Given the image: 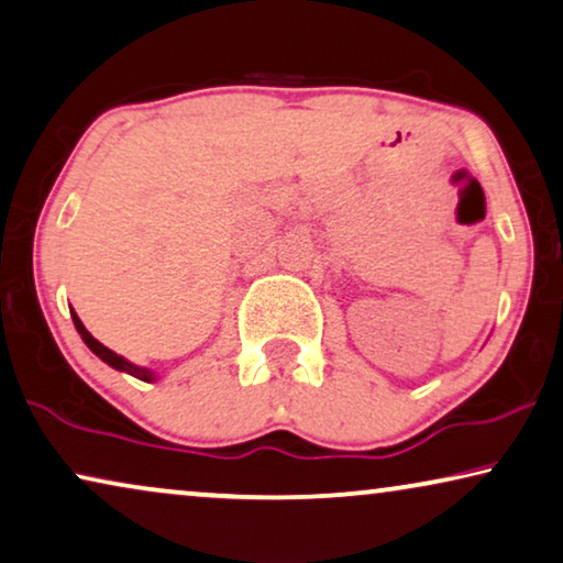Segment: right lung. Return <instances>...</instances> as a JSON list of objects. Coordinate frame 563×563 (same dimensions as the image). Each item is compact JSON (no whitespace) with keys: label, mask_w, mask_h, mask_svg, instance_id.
<instances>
[{"label":"right lung","mask_w":563,"mask_h":563,"mask_svg":"<svg viewBox=\"0 0 563 563\" xmlns=\"http://www.w3.org/2000/svg\"><path fill=\"white\" fill-rule=\"evenodd\" d=\"M70 316H74V323H76V331L78 334H81V339L86 342V346H89V350L97 354L99 360H104L109 367H114V369H122V372H130V375H134V377H140V379H153V372L150 369H142V367H134L132 362H126L124 357H120V354H114L112 350H107L104 344L101 342H97V339H93L89 331H86V327L81 323V319H78V316L70 311Z\"/></svg>","instance_id":"add662e5"}]
</instances>
